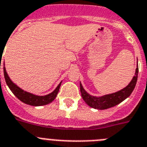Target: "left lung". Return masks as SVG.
<instances>
[{
	"label": "left lung",
	"instance_id": "1",
	"mask_svg": "<svg viewBox=\"0 0 147 147\" xmlns=\"http://www.w3.org/2000/svg\"><path fill=\"white\" fill-rule=\"evenodd\" d=\"M138 66L135 70V76L132 79V81L127 86L117 92L112 93L109 95H106L104 96L96 97L90 95L89 93L85 91V89L82 86V84L80 83V89H81V96L84 100L86 103L87 105L94 109H107L110 107H113L118 105L120 103L124 100L126 98H128L132 91L135 89L138 80Z\"/></svg>",
	"mask_w": 147,
	"mask_h": 147
}]
</instances>
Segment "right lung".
<instances>
[{
	"mask_svg": "<svg viewBox=\"0 0 147 147\" xmlns=\"http://www.w3.org/2000/svg\"><path fill=\"white\" fill-rule=\"evenodd\" d=\"M3 73H4L5 81H6V84H7V86H9V88L12 92L14 95L17 97L19 100H21L23 103H24V104H28V105L35 106V107L47 105V104H50L51 102L53 101L55 99L57 95H58L60 86H61V82L58 84V86L56 87V89H55L54 91L51 92L50 94H49V95H44V96H38V95H33L32 93L24 91L23 89L19 88L16 84H14L10 80L5 67H3Z\"/></svg>",
	"mask_w": 147,
	"mask_h": 147,
	"instance_id": "right-lung-1",
	"label": "right lung"
}]
</instances>
